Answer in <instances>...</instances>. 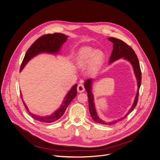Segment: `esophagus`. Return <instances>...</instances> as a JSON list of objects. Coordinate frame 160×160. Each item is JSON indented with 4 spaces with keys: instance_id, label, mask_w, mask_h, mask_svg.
<instances>
[{
    "instance_id": "34e87169",
    "label": "esophagus",
    "mask_w": 160,
    "mask_h": 160,
    "mask_svg": "<svg viewBox=\"0 0 160 160\" xmlns=\"http://www.w3.org/2000/svg\"><path fill=\"white\" fill-rule=\"evenodd\" d=\"M77 90L79 92H84L85 89H84V85L81 83L79 84L78 86V88H77Z\"/></svg>"
}]
</instances>
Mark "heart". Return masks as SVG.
Returning a JSON list of instances; mask_svg holds the SVG:
<instances>
[{"label":"heart","instance_id":"obj_1","mask_svg":"<svg viewBox=\"0 0 160 160\" xmlns=\"http://www.w3.org/2000/svg\"><path fill=\"white\" fill-rule=\"evenodd\" d=\"M103 57V54L100 50L86 48L79 53L76 59V65L81 68H84L88 66V72L94 74L98 70Z\"/></svg>","mask_w":160,"mask_h":160}]
</instances>
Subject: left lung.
<instances>
[{
  "label": "left lung",
  "instance_id": "1",
  "mask_svg": "<svg viewBox=\"0 0 160 160\" xmlns=\"http://www.w3.org/2000/svg\"><path fill=\"white\" fill-rule=\"evenodd\" d=\"M108 40L113 43V50L112 52V55L110 58L109 63L113 62L114 61L118 60L121 58L129 62L133 68V70L137 79L138 82V91L136 93V96L135 97V100L132 106L131 107V109L129 112L127 113V114L121 118L111 121L110 122H106L102 120L98 116L96 111L94 102V97L92 92V84L93 82L92 79H88L84 82V88L88 92V102H89V110L90 115L92 118V120L98 123H101L103 125H113L116 123L117 122L122 120V119L125 118L127 115H128L136 107L138 101V97H139V91L141 84V71L140 68V65L139 63V60L136 54L135 53L133 49L126 44L124 42L121 40L115 38H108Z\"/></svg>",
  "mask_w": 160,
  "mask_h": 160
}]
</instances>
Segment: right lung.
Masks as SVG:
<instances>
[{
	"instance_id": "obj_1",
	"label": "right lung",
	"mask_w": 160,
	"mask_h": 160,
	"mask_svg": "<svg viewBox=\"0 0 160 160\" xmlns=\"http://www.w3.org/2000/svg\"><path fill=\"white\" fill-rule=\"evenodd\" d=\"M68 38V36L62 33L48 34L40 37L31 45V46L26 52L21 63L20 71L22 70L26 63L32 58L37 55L38 54L42 53H47L55 55L57 54L59 52L62 45L66 42ZM77 86L78 84H75L71 88V89L66 94L64 99H63L62 103L59 108H58L56 111H55V112L48 116H40L31 113L23 100L22 102L28 112L32 117V118H33L35 120L43 123L54 122L61 118L63 113H65L70 103L76 97ZM21 95V98H22V94Z\"/></svg>"
}]
</instances>
